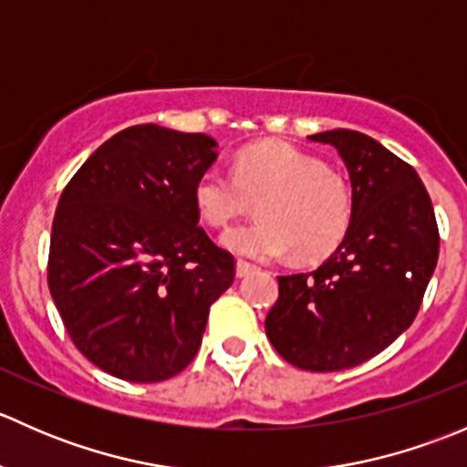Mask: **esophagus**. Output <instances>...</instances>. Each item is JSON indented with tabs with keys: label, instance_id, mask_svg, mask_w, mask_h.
Segmentation results:
<instances>
[{
	"label": "esophagus",
	"instance_id": "1",
	"mask_svg": "<svg viewBox=\"0 0 467 467\" xmlns=\"http://www.w3.org/2000/svg\"><path fill=\"white\" fill-rule=\"evenodd\" d=\"M255 264H251V262H246V260H237V277H246L248 273H253L255 271Z\"/></svg>",
	"mask_w": 467,
	"mask_h": 467
}]
</instances>
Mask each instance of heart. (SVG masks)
I'll return each instance as SVG.
<instances>
[{"instance_id": "1", "label": "heart", "mask_w": 467, "mask_h": 467, "mask_svg": "<svg viewBox=\"0 0 467 467\" xmlns=\"http://www.w3.org/2000/svg\"><path fill=\"white\" fill-rule=\"evenodd\" d=\"M260 207V219L230 228L223 244L253 260H321L346 237L352 221V192L323 160L286 142L246 146L233 173H201L194 182V207L212 228Z\"/></svg>"}]
</instances>
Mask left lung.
Segmentation results:
<instances>
[{"label": "left lung", "instance_id": "obj_1", "mask_svg": "<svg viewBox=\"0 0 467 467\" xmlns=\"http://www.w3.org/2000/svg\"><path fill=\"white\" fill-rule=\"evenodd\" d=\"M332 144L352 185V221L317 271L280 275L266 337L282 359L314 373L359 366L389 348L420 309L438 262V225L416 169L348 129Z\"/></svg>", "mask_w": 467, "mask_h": 467}]
</instances>
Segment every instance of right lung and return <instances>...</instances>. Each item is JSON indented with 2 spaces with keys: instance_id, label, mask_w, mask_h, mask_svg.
<instances>
[{
  "instance_id": "right-lung-1",
  "label": "right lung",
  "mask_w": 467,
  "mask_h": 467,
  "mask_svg": "<svg viewBox=\"0 0 467 467\" xmlns=\"http://www.w3.org/2000/svg\"><path fill=\"white\" fill-rule=\"evenodd\" d=\"M216 160L203 133L119 130L63 190L51 225V298L74 346L106 373L150 384L201 348L234 257L199 225L194 182Z\"/></svg>"
}]
</instances>
